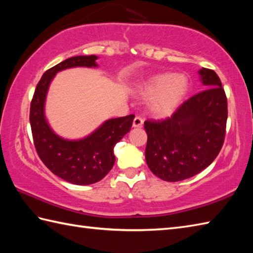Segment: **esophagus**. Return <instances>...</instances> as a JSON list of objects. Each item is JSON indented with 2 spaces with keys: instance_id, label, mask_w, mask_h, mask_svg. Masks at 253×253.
I'll return each mask as SVG.
<instances>
[{
  "instance_id": "obj_1",
  "label": "esophagus",
  "mask_w": 253,
  "mask_h": 253,
  "mask_svg": "<svg viewBox=\"0 0 253 253\" xmlns=\"http://www.w3.org/2000/svg\"><path fill=\"white\" fill-rule=\"evenodd\" d=\"M143 122H144L143 118L139 117V116H136V117H135V120H133V122H132V126H133V127H136V128L142 127V125H143Z\"/></svg>"
}]
</instances>
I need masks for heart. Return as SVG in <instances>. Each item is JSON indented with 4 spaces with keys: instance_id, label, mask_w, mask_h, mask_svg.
<instances>
[{
    "instance_id": "b5f03b06",
    "label": "heart",
    "mask_w": 253,
    "mask_h": 253,
    "mask_svg": "<svg viewBox=\"0 0 253 253\" xmlns=\"http://www.w3.org/2000/svg\"><path fill=\"white\" fill-rule=\"evenodd\" d=\"M189 89L188 78L182 74L163 73L154 75L142 83L138 93L150 100V110L154 115L166 117L173 114L185 99Z\"/></svg>"
}]
</instances>
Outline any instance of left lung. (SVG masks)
Returning <instances> with one entry per match:
<instances>
[{"label": "left lung", "mask_w": 253, "mask_h": 253, "mask_svg": "<svg viewBox=\"0 0 253 253\" xmlns=\"http://www.w3.org/2000/svg\"><path fill=\"white\" fill-rule=\"evenodd\" d=\"M206 89L185 101L163 121H146V161L154 175L179 181L200 173L223 147L227 99L217 74L199 71Z\"/></svg>", "instance_id": "1"}]
</instances>
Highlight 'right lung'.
I'll return each instance as SVG.
<instances>
[{"label":"right lung","instance_id":"right-lung-1","mask_svg":"<svg viewBox=\"0 0 253 253\" xmlns=\"http://www.w3.org/2000/svg\"><path fill=\"white\" fill-rule=\"evenodd\" d=\"M98 56H74L43 74L30 104L32 138L42 162L53 174L75 185H91L101 180L115 163L114 147L130 131L135 115L112 118L91 135L79 140H66L51 129L44 116L49 85L56 73L72 67H96Z\"/></svg>","mask_w":253,"mask_h":253}]
</instances>
